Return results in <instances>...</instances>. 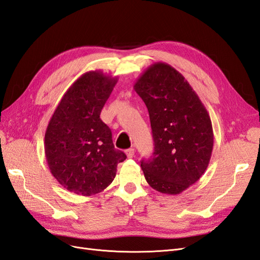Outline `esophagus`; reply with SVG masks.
<instances>
[{"mask_svg": "<svg viewBox=\"0 0 260 260\" xmlns=\"http://www.w3.org/2000/svg\"><path fill=\"white\" fill-rule=\"evenodd\" d=\"M125 154H127V156L129 157V158H132V157L135 156V148H133V147L128 148L127 151H125Z\"/></svg>", "mask_w": 260, "mask_h": 260, "instance_id": "obj_1", "label": "esophagus"}]
</instances>
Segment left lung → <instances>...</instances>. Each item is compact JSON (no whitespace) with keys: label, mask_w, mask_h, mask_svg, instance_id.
<instances>
[{"label":"left lung","mask_w":260,"mask_h":260,"mask_svg":"<svg viewBox=\"0 0 260 260\" xmlns=\"http://www.w3.org/2000/svg\"><path fill=\"white\" fill-rule=\"evenodd\" d=\"M151 120L154 153L141 161L147 183L176 195L206 171L214 146L207 109L185 78L166 62L149 66L135 83Z\"/></svg>","instance_id":"1"}]
</instances>
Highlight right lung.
Here are the masks:
<instances>
[{
    "label": "right lung",
    "mask_w": 260,
    "mask_h": 260,
    "mask_svg": "<svg viewBox=\"0 0 260 260\" xmlns=\"http://www.w3.org/2000/svg\"><path fill=\"white\" fill-rule=\"evenodd\" d=\"M117 77L83 74L66 91L45 131L44 151L53 177L76 194H98L113 182L125 154L113 144L100 115Z\"/></svg>",
    "instance_id": "right-lung-1"
}]
</instances>
